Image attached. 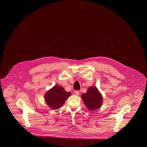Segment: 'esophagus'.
Listing matches in <instances>:
<instances>
[{
  "mask_svg": "<svg viewBox=\"0 0 147 147\" xmlns=\"http://www.w3.org/2000/svg\"><path fill=\"white\" fill-rule=\"evenodd\" d=\"M74 92H75V94L77 95H79V91H78V90H76V91H74Z\"/></svg>",
  "mask_w": 147,
  "mask_h": 147,
  "instance_id": "obj_1",
  "label": "esophagus"
}]
</instances>
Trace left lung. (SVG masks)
<instances>
[{
  "label": "left lung",
  "instance_id": "left-lung-1",
  "mask_svg": "<svg viewBox=\"0 0 147 147\" xmlns=\"http://www.w3.org/2000/svg\"><path fill=\"white\" fill-rule=\"evenodd\" d=\"M82 98L85 106L90 111L98 109L102 105V96L96 87H90L85 94H82Z\"/></svg>",
  "mask_w": 147,
  "mask_h": 147
}]
</instances>
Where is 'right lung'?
<instances>
[{
  "mask_svg": "<svg viewBox=\"0 0 147 147\" xmlns=\"http://www.w3.org/2000/svg\"><path fill=\"white\" fill-rule=\"evenodd\" d=\"M70 95V92H68L62 86L57 85L47 91L45 98L47 105L51 108L58 109L64 104Z\"/></svg>",
  "mask_w": 147,
  "mask_h": 147,
  "instance_id": "1",
  "label": "right lung"
}]
</instances>
